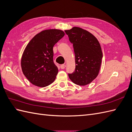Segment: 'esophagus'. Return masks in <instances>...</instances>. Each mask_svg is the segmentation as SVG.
Listing matches in <instances>:
<instances>
[{"label":"esophagus","mask_w":132,"mask_h":132,"mask_svg":"<svg viewBox=\"0 0 132 132\" xmlns=\"http://www.w3.org/2000/svg\"><path fill=\"white\" fill-rule=\"evenodd\" d=\"M65 67H66V65H65V64H62L61 65V68L62 69H64L65 68Z\"/></svg>","instance_id":"obj_1"}]
</instances>
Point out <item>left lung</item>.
I'll use <instances>...</instances> for the list:
<instances>
[{"mask_svg":"<svg viewBox=\"0 0 132 132\" xmlns=\"http://www.w3.org/2000/svg\"><path fill=\"white\" fill-rule=\"evenodd\" d=\"M73 45L75 69L69 74L70 79L80 86L89 84L97 77L100 69L102 52L100 44L94 36L79 27L65 30Z\"/></svg>","mask_w":132,"mask_h":132,"instance_id":"8db88e82","label":"left lung"}]
</instances>
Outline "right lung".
Returning <instances> with one entry per match:
<instances>
[{
  "mask_svg": "<svg viewBox=\"0 0 132 132\" xmlns=\"http://www.w3.org/2000/svg\"><path fill=\"white\" fill-rule=\"evenodd\" d=\"M64 35L61 30H45L36 35L27 45L21 66L23 74L33 85L43 87L55 80L58 69L53 63V47Z\"/></svg>",
  "mask_w": 132,
  "mask_h": 132,
  "instance_id": "add662e5",
  "label": "right lung"
}]
</instances>
